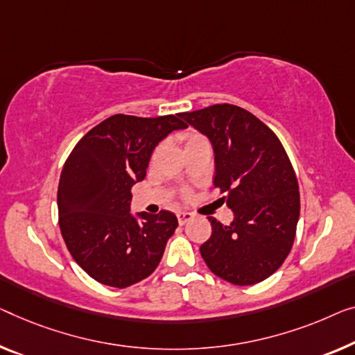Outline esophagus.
I'll return each mask as SVG.
<instances>
[{
  "label": "esophagus",
  "instance_id": "34e87169",
  "mask_svg": "<svg viewBox=\"0 0 355 355\" xmlns=\"http://www.w3.org/2000/svg\"><path fill=\"white\" fill-rule=\"evenodd\" d=\"M193 214H191V211H178V214H177V218H178V223L180 225H184V223H187V221H189V220H191L193 218Z\"/></svg>",
  "mask_w": 355,
  "mask_h": 355
}]
</instances>
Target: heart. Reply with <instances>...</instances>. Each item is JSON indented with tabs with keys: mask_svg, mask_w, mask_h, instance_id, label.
<instances>
[{
	"mask_svg": "<svg viewBox=\"0 0 355 355\" xmlns=\"http://www.w3.org/2000/svg\"><path fill=\"white\" fill-rule=\"evenodd\" d=\"M199 137H200V135H196V134L189 135V137H188V141H191V140H194V139H199Z\"/></svg>",
	"mask_w": 355,
	"mask_h": 355,
	"instance_id": "1",
	"label": "heart"
}]
</instances>
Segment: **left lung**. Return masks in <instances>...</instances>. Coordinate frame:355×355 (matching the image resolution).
Here are the masks:
<instances>
[{
    "instance_id": "8db88e82",
    "label": "left lung",
    "mask_w": 355,
    "mask_h": 355,
    "mask_svg": "<svg viewBox=\"0 0 355 355\" xmlns=\"http://www.w3.org/2000/svg\"><path fill=\"white\" fill-rule=\"evenodd\" d=\"M207 135L215 153V188L234 214L231 225L214 216L200 255L215 276L253 285L282 266L300 218L298 180L277 135L255 114L230 103L182 113Z\"/></svg>"
}]
</instances>
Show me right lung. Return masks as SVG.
I'll list each match as a JSON object with an SVG mask.
<instances>
[{"label":"right lung","instance_id":"right-lung-1","mask_svg":"<svg viewBox=\"0 0 355 355\" xmlns=\"http://www.w3.org/2000/svg\"><path fill=\"white\" fill-rule=\"evenodd\" d=\"M182 113L110 116L87 132L63 164L57 191L59 225L68 252L89 276L116 288L155 271L177 216L161 210L130 214V189L146 177L150 157L172 130L188 127Z\"/></svg>","mask_w":355,"mask_h":355}]
</instances>
